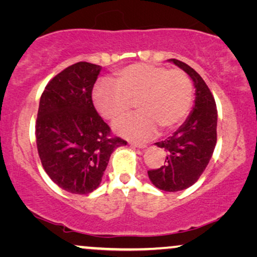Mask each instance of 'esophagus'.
Wrapping results in <instances>:
<instances>
[{
  "instance_id": "34e87169",
  "label": "esophagus",
  "mask_w": 257,
  "mask_h": 257,
  "mask_svg": "<svg viewBox=\"0 0 257 257\" xmlns=\"http://www.w3.org/2000/svg\"><path fill=\"white\" fill-rule=\"evenodd\" d=\"M131 146L137 147V149H145L146 144H140V143H131Z\"/></svg>"
}]
</instances>
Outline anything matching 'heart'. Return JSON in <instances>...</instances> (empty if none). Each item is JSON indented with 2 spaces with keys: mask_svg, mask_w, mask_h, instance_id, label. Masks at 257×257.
<instances>
[{
  "mask_svg": "<svg viewBox=\"0 0 257 257\" xmlns=\"http://www.w3.org/2000/svg\"><path fill=\"white\" fill-rule=\"evenodd\" d=\"M193 84L187 73L163 65L137 63L115 72L93 91L97 110L108 120H117L131 107L138 112L114 122V131L125 138L147 139L158 128H174L188 113Z\"/></svg>",
  "mask_w": 257,
  "mask_h": 257,
  "instance_id": "obj_1",
  "label": "heart"
}]
</instances>
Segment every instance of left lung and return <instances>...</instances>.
Listing matches in <instances>:
<instances>
[{"mask_svg": "<svg viewBox=\"0 0 257 257\" xmlns=\"http://www.w3.org/2000/svg\"><path fill=\"white\" fill-rule=\"evenodd\" d=\"M194 82L195 104L186 121L166 140L156 143L166 151L164 166L150 170V180L165 192L191 187L206 170L216 145L217 110L209 87L201 76L186 63L172 58Z\"/></svg>", "mask_w": 257, "mask_h": 257, "instance_id": "1", "label": "left lung"}]
</instances>
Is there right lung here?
Listing matches in <instances>:
<instances>
[{
  "label": "right lung",
  "instance_id": "1",
  "mask_svg": "<svg viewBox=\"0 0 257 257\" xmlns=\"http://www.w3.org/2000/svg\"><path fill=\"white\" fill-rule=\"evenodd\" d=\"M99 65L78 62L56 75L41 96L36 144L42 166L58 187L89 194L99 186L113 151L127 142L113 137L98 114L92 89Z\"/></svg>",
  "mask_w": 257,
  "mask_h": 257
}]
</instances>
